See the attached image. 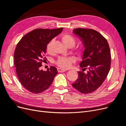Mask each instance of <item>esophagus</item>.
I'll use <instances>...</instances> for the list:
<instances>
[{"label": "esophagus", "mask_w": 126, "mask_h": 126, "mask_svg": "<svg viewBox=\"0 0 126 126\" xmlns=\"http://www.w3.org/2000/svg\"><path fill=\"white\" fill-rule=\"evenodd\" d=\"M57 71H58L59 72H65L66 71V69H61V68H57Z\"/></svg>", "instance_id": "34e87169"}]
</instances>
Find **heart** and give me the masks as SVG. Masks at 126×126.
I'll return each mask as SVG.
<instances>
[{"label": "heart", "instance_id": "heart-1", "mask_svg": "<svg viewBox=\"0 0 126 126\" xmlns=\"http://www.w3.org/2000/svg\"><path fill=\"white\" fill-rule=\"evenodd\" d=\"M61 39L63 41V44L66 46L67 47L71 48L74 46L76 44V39L75 38L69 34H64L63 35ZM55 42L54 39H52L48 43L46 47V51L49 55H51L53 53V45H54ZM76 54L78 56L81 55L83 51L84 48L83 46L78 47L75 48L74 49ZM74 62V59L71 57H59L57 59L55 63L57 66H58L60 68H63V69H67L69 68Z\"/></svg>", "mask_w": 126, "mask_h": 126}]
</instances>
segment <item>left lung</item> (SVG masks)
<instances>
[{"label": "left lung", "instance_id": "obj_1", "mask_svg": "<svg viewBox=\"0 0 126 126\" xmlns=\"http://www.w3.org/2000/svg\"><path fill=\"white\" fill-rule=\"evenodd\" d=\"M73 32L80 37L85 49L80 63L82 71L78 72V79L72 86L82 94L91 93L102 84L109 73L111 58L109 46L95 30L79 28L74 29Z\"/></svg>", "mask_w": 126, "mask_h": 126}]
</instances>
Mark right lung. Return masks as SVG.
<instances>
[{
  "label": "right lung",
  "mask_w": 126,
  "mask_h": 126,
  "mask_svg": "<svg viewBox=\"0 0 126 126\" xmlns=\"http://www.w3.org/2000/svg\"><path fill=\"white\" fill-rule=\"evenodd\" d=\"M58 29H36L25 35L17 44L15 50L14 63L19 80L25 89L32 93L39 94L52 84L58 73L51 66L47 71L40 70L48 43L62 32Z\"/></svg>",
  "instance_id": "add662e5"
}]
</instances>
